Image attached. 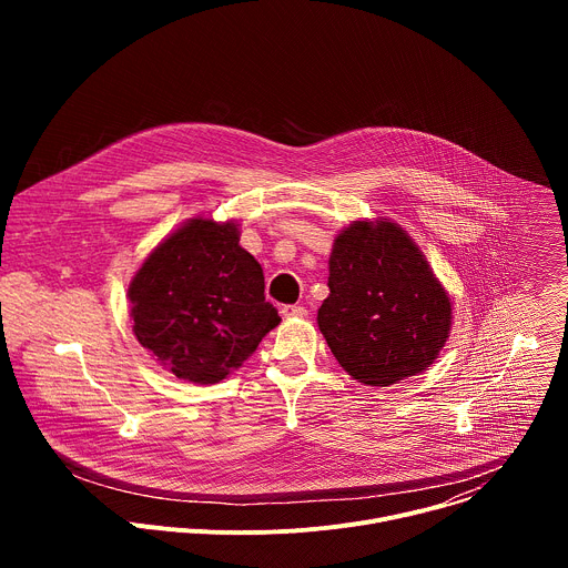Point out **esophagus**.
Returning <instances> with one entry per match:
<instances>
[{"instance_id": "esophagus-1", "label": "esophagus", "mask_w": 568, "mask_h": 568, "mask_svg": "<svg viewBox=\"0 0 568 568\" xmlns=\"http://www.w3.org/2000/svg\"><path fill=\"white\" fill-rule=\"evenodd\" d=\"M281 314L287 316V318H290V316H305L307 310H305L303 305H283V307H281Z\"/></svg>"}]
</instances>
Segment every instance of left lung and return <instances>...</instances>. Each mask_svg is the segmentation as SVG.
Returning <instances> with one entry per match:
<instances>
[{
    "mask_svg": "<svg viewBox=\"0 0 568 568\" xmlns=\"http://www.w3.org/2000/svg\"><path fill=\"white\" fill-rule=\"evenodd\" d=\"M331 296L316 321L348 375L390 386L423 373L452 328V303L416 242L395 222H355L333 245Z\"/></svg>",
    "mask_w": 568,
    "mask_h": 568,
    "instance_id": "obj_1",
    "label": "left lung"
}]
</instances>
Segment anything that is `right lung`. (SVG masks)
<instances>
[{"label": "right lung", "mask_w": 568, "mask_h": 568, "mask_svg": "<svg viewBox=\"0 0 568 568\" xmlns=\"http://www.w3.org/2000/svg\"><path fill=\"white\" fill-rule=\"evenodd\" d=\"M237 242V224L195 217L161 242L130 283L139 344L182 379H224L278 326L263 267Z\"/></svg>", "instance_id": "1"}]
</instances>
